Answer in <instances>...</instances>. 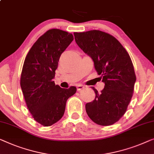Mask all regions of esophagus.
Wrapping results in <instances>:
<instances>
[{"label": "esophagus", "mask_w": 154, "mask_h": 154, "mask_svg": "<svg viewBox=\"0 0 154 154\" xmlns=\"http://www.w3.org/2000/svg\"><path fill=\"white\" fill-rule=\"evenodd\" d=\"M85 87L82 85H77V90L78 91H81L82 89H84Z\"/></svg>", "instance_id": "esophagus-1"}]
</instances>
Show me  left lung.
Wrapping results in <instances>:
<instances>
[{
  "label": "left lung",
  "instance_id": "8db88e82",
  "mask_svg": "<svg viewBox=\"0 0 154 154\" xmlns=\"http://www.w3.org/2000/svg\"><path fill=\"white\" fill-rule=\"evenodd\" d=\"M76 44L91 57L105 86L86 103L87 114L94 123L110 126L125 114L134 90L136 76L128 53L118 40L108 33L93 30L73 32Z\"/></svg>",
  "mask_w": 154,
  "mask_h": 154
}]
</instances>
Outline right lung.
I'll return each instance as SVG.
<instances>
[{"mask_svg":"<svg viewBox=\"0 0 154 154\" xmlns=\"http://www.w3.org/2000/svg\"><path fill=\"white\" fill-rule=\"evenodd\" d=\"M73 40L72 33L51 29L35 42L24 61L20 85L27 105L35 121L49 126L61 119L67 99L76 88H61L53 79L60 57Z\"/></svg>","mask_w":154,"mask_h":154,"instance_id":"right-lung-1","label":"right lung"}]
</instances>
